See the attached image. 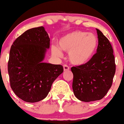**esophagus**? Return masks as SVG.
Returning <instances> with one entry per match:
<instances>
[{
    "mask_svg": "<svg viewBox=\"0 0 124 124\" xmlns=\"http://www.w3.org/2000/svg\"><path fill=\"white\" fill-rule=\"evenodd\" d=\"M63 69H64V71H69L70 70V67L68 65H66V64H64L63 65Z\"/></svg>",
    "mask_w": 124,
    "mask_h": 124,
    "instance_id": "esophagus-1",
    "label": "esophagus"
}]
</instances>
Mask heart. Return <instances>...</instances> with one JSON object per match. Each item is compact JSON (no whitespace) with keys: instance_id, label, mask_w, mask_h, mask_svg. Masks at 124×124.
I'll return each mask as SVG.
<instances>
[{"instance_id":"obj_1","label":"heart","mask_w":124,"mask_h":124,"mask_svg":"<svg viewBox=\"0 0 124 124\" xmlns=\"http://www.w3.org/2000/svg\"><path fill=\"white\" fill-rule=\"evenodd\" d=\"M98 38L93 33L74 31L66 34L59 40V48L51 47L54 56H63L60 50L69 53L70 62L75 65H83L88 62L94 56L98 46Z\"/></svg>"}]
</instances>
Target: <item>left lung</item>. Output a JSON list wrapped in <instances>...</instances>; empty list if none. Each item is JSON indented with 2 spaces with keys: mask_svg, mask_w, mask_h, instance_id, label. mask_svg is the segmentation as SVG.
Returning a JSON list of instances; mask_svg holds the SVG:
<instances>
[{
  "mask_svg": "<svg viewBox=\"0 0 124 124\" xmlns=\"http://www.w3.org/2000/svg\"><path fill=\"white\" fill-rule=\"evenodd\" d=\"M96 30L99 41L97 53L87 63L71 69L74 94L84 102L102 99L111 87L116 73L111 44L99 30Z\"/></svg>",
  "mask_w": 124,
  "mask_h": 124,
  "instance_id": "8db88e82",
  "label": "left lung"
}]
</instances>
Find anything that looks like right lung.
Wrapping results in <instances>:
<instances>
[{
  "mask_svg": "<svg viewBox=\"0 0 124 124\" xmlns=\"http://www.w3.org/2000/svg\"><path fill=\"white\" fill-rule=\"evenodd\" d=\"M50 38L43 27L29 29L13 43L8 73L10 87L20 99L37 102L48 94L54 80L63 72L60 64L43 63Z\"/></svg>",
  "mask_w": 124,
  "mask_h": 124,
  "instance_id": "1",
  "label": "right lung"
}]
</instances>
